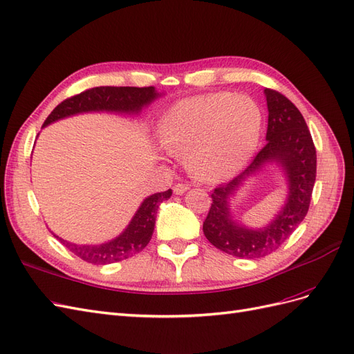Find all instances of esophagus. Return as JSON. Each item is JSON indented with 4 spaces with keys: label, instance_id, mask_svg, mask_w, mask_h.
Returning <instances> with one entry per match:
<instances>
[{
    "label": "esophagus",
    "instance_id": "esophagus-1",
    "mask_svg": "<svg viewBox=\"0 0 354 354\" xmlns=\"http://www.w3.org/2000/svg\"><path fill=\"white\" fill-rule=\"evenodd\" d=\"M188 189H189V185H188V184H183V183H180V184H176V185L174 187V193L178 194V196H180V194H184L185 191H188Z\"/></svg>",
    "mask_w": 354,
    "mask_h": 354
}]
</instances>
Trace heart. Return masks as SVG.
Listing matches in <instances>:
<instances>
[{
  "label": "heart",
  "instance_id": "heart-1",
  "mask_svg": "<svg viewBox=\"0 0 354 354\" xmlns=\"http://www.w3.org/2000/svg\"><path fill=\"white\" fill-rule=\"evenodd\" d=\"M264 118L254 100L233 93H210L179 100L160 120V140L187 154V166L201 179L233 176L257 153Z\"/></svg>",
  "mask_w": 354,
  "mask_h": 354
}]
</instances>
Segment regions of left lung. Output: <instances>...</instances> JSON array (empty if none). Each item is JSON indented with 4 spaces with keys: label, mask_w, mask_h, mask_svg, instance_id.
Wrapping results in <instances>:
<instances>
[{
    "label": "left lung",
    "mask_w": 354,
    "mask_h": 354,
    "mask_svg": "<svg viewBox=\"0 0 354 354\" xmlns=\"http://www.w3.org/2000/svg\"><path fill=\"white\" fill-rule=\"evenodd\" d=\"M264 93L268 108L267 144L239 176L214 189L203 222V233L210 243L236 258H262L283 245L306 218L316 180V148L304 117L276 90L266 88ZM270 162L284 170L288 197L267 227L252 230L232 218L229 201L249 176Z\"/></svg>",
    "instance_id": "1"
}]
</instances>
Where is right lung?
Instances as JSON below:
<instances>
[{"label":"right lung","mask_w":354,"mask_h":354,"mask_svg":"<svg viewBox=\"0 0 354 354\" xmlns=\"http://www.w3.org/2000/svg\"><path fill=\"white\" fill-rule=\"evenodd\" d=\"M160 95L156 88L151 87H111L100 86L88 88L73 97L60 102L50 114L43 127L50 123L69 115L93 113V111H106V113L118 114H139L144 106L149 105ZM171 189L156 193L147 197L142 205L136 210L135 216L130 221L127 228L118 237L106 241L102 245H75L53 234L60 243L90 264H113L139 254L151 240L156 225L157 209L161 201L170 198Z\"/></svg>","instance_id":"1"}]
</instances>
